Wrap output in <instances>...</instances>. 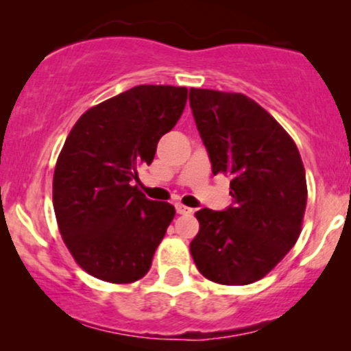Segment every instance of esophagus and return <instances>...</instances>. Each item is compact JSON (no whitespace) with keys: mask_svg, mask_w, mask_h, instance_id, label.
I'll list each match as a JSON object with an SVG mask.
<instances>
[{"mask_svg":"<svg viewBox=\"0 0 351 351\" xmlns=\"http://www.w3.org/2000/svg\"><path fill=\"white\" fill-rule=\"evenodd\" d=\"M175 209H176V213H178V215H189V213H193L191 208L184 206V204H181V203H176Z\"/></svg>","mask_w":351,"mask_h":351,"instance_id":"34e87169","label":"esophagus"}]
</instances>
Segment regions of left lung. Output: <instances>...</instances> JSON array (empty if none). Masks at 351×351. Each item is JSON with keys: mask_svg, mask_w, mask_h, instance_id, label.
Masks as SVG:
<instances>
[{"mask_svg": "<svg viewBox=\"0 0 351 351\" xmlns=\"http://www.w3.org/2000/svg\"><path fill=\"white\" fill-rule=\"evenodd\" d=\"M189 107L213 173L231 176L232 204L196 213L189 244L196 267L224 285L263 279L293 247L307 206V181L297 145L247 95L189 88Z\"/></svg>", "mask_w": 351, "mask_h": 351, "instance_id": "left-lung-1", "label": "left lung"}]
</instances>
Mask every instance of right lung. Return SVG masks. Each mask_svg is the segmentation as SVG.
I'll return each mask as SVG.
<instances>
[{
  "label": "right lung",
  "instance_id": "obj_1",
  "mask_svg": "<svg viewBox=\"0 0 351 351\" xmlns=\"http://www.w3.org/2000/svg\"><path fill=\"white\" fill-rule=\"evenodd\" d=\"M186 99V87L136 86L88 108L72 127L56 163L52 201L64 243L90 276L130 284L150 271L175 208L148 199L134 181Z\"/></svg>",
  "mask_w": 351,
  "mask_h": 351
}]
</instances>
